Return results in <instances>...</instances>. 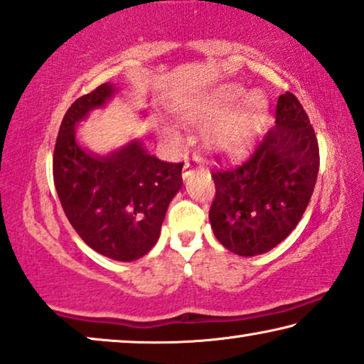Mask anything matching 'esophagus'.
Returning a JSON list of instances; mask_svg holds the SVG:
<instances>
[{
  "label": "esophagus",
  "instance_id": "34e87169",
  "mask_svg": "<svg viewBox=\"0 0 364 364\" xmlns=\"http://www.w3.org/2000/svg\"><path fill=\"white\" fill-rule=\"evenodd\" d=\"M199 163H201V160H199L198 156H193L191 160H188L186 163H184V168H183V178H184V180H186V178L191 175L194 168L199 166Z\"/></svg>",
  "mask_w": 364,
  "mask_h": 364
}]
</instances>
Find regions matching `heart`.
<instances>
[{"instance_id": "b5f03b06", "label": "heart", "mask_w": 364, "mask_h": 364, "mask_svg": "<svg viewBox=\"0 0 364 364\" xmlns=\"http://www.w3.org/2000/svg\"><path fill=\"white\" fill-rule=\"evenodd\" d=\"M242 96L244 90L240 87H224L216 94L180 105L176 114L188 124H213L208 133L209 145L226 156H240L257 140L269 112L267 97L262 92H250L244 101Z\"/></svg>"}]
</instances>
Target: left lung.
<instances>
[{
  "label": "left lung",
  "mask_w": 364,
  "mask_h": 364,
  "mask_svg": "<svg viewBox=\"0 0 364 364\" xmlns=\"http://www.w3.org/2000/svg\"><path fill=\"white\" fill-rule=\"evenodd\" d=\"M320 168L314 127L299 99L279 97L275 127L242 165L213 173V232L231 252L252 257L282 242L304 216Z\"/></svg>",
  "instance_id": "1"
}]
</instances>
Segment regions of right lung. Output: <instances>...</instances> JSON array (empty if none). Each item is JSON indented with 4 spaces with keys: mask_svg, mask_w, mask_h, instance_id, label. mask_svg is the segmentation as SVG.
I'll return each instance as SVG.
<instances>
[{
    "mask_svg": "<svg viewBox=\"0 0 364 364\" xmlns=\"http://www.w3.org/2000/svg\"><path fill=\"white\" fill-rule=\"evenodd\" d=\"M107 82L65 112L53 175L63 209L84 242L105 257L130 262L151 250L171 199L183 186V163L150 155L140 140L100 156L80 146L75 125L115 94Z\"/></svg>",
    "mask_w": 364,
    "mask_h": 364,
    "instance_id": "1",
    "label": "right lung"
}]
</instances>
